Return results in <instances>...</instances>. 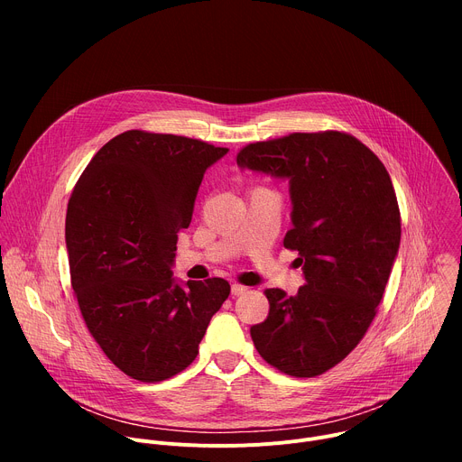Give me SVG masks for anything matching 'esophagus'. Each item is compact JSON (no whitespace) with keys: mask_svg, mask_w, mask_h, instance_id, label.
<instances>
[{"mask_svg":"<svg viewBox=\"0 0 462 462\" xmlns=\"http://www.w3.org/2000/svg\"><path fill=\"white\" fill-rule=\"evenodd\" d=\"M248 289L246 287H243V285H239V283H234L232 285V289H230V292H232V296H241V294H245Z\"/></svg>","mask_w":462,"mask_h":462,"instance_id":"34e87169","label":"esophagus"}]
</instances>
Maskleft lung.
I'll list each match as a JSON object with an SVG mask.
<instances>
[{"instance_id":"obj_1","label":"left lung","mask_w":462,"mask_h":462,"mask_svg":"<svg viewBox=\"0 0 462 462\" xmlns=\"http://www.w3.org/2000/svg\"><path fill=\"white\" fill-rule=\"evenodd\" d=\"M241 170L289 180L292 228L305 285L294 296L265 291L271 310L250 327L257 353L291 376H316L364 338L401 246V212L391 177L358 139L325 131L255 143Z\"/></svg>"}]
</instances>
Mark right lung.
I'll list each match as a JSON object with an SVG mask.
<instances>
[{
	"label": "right lung",
	"instance_id": "right-lung-1",
	"mask_svg": "<svg viewBox=\"0 0 462 462\" xmlns=\"http://www.w3.org/2000/svg\"><path fill=\"white\" fill-rule=\"evenodd\" d=\"M228 153L203 141L131 129L91 159L65 216L71 285L89 333L127 376L161 382L199 353L228 282H177L205 171Z\"/></svg>",
	"mask_w": 462,
	"mask_h": 462
}]
</instances>
